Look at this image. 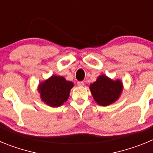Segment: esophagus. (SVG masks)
Listing matches in <instances>:
<instances>
[{"label": "esophagus", "instance_id": "esophagus-1", "mask_svg": "<svg viewBox=\"0 0 153 153\" xmlns=\"http://www.w3.org/2000/svg\"><path fill=\"white\" fill-rule=\"evenodd\" d=\"M77 85L79 86H84V83L82 82V81H79V82H77Z\"/></svg>", "mask_w": 153, "mask_h": 153}]
</instances>
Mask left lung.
I'll use <instances>...</instances> for the list:
<instances>
[{"label": "left lung", "instance_id": "left-lung-1", "mask_svg": "<svg viewBox=\"0 0 153 153\" xmlns=\"http://www.w3.org/2000/svg\"><path fill=\"white\" fill-rule=\"evenodd\" d=\"M90 90L96 102L100 106H106L118 100L122 94L123 84L120 79H110L102 74L90 84Z\"/></svg>", "mask_w": 153, "mask_h": 153}]
</instances>
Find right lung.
Instances as JSON below:
<instances>
[{
	"mask_svg": "<svg viewBox=\"0 0 153 153\" xmlns=\"http://www.w3.org/2000/svg\"><path fill=\"white\" fill-rule=\"evenodd\" d=\"M74 83L61 76L52 75L50 78L39 83L37 90L40 100L51 107L62 106L70 97Z\"/></svg>",
	"mask_w": 153,
	"mask_h": 153,
	"instance_id": "add662e5",
	"label": "right lung"
}]
</instances>
